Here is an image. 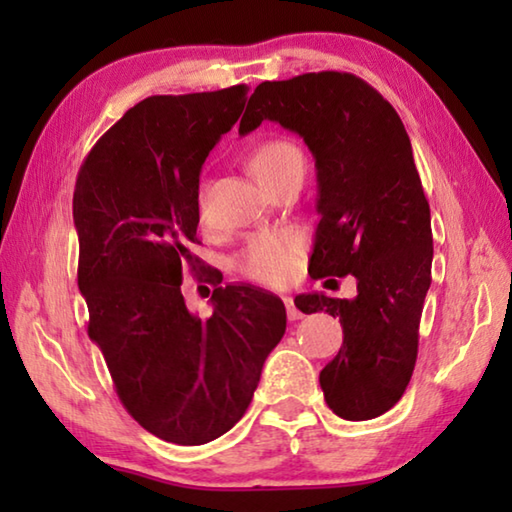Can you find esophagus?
<instances>
[{"mask_svg": "<svg viewBox=\"0 0 512 512\" xmlns=\"http://www.w3.org/2000/svg\"><path fill=\"white\" fill-rule=\"evenodd\" d=\"M284 305H287V316L289 320H300L302 318V311L296 307V302H293L291 296H284Z\"/></svg>", "mask_w": 512, "mask_h": 512, "instance_id": "esophagus-1", "label": "esophagus"}]
</instances>
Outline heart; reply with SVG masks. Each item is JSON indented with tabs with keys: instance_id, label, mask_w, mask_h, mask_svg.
I'll use <instances>...</instances> for the list:
<instances>
[{
	"instance_id": "obj_1",
	"label": "heart",
	"mask_w": 512,
	"mask_h": 512,
	"mask_svg": "<svg viewBox=\"0 0 512 512\" xmlns=\"http://www.w3.org/2000/svg\"><path fill=\"white\" fill-rule=\"evenodd\" d=\"M293 167H302V153L289 140H266L250 155V169L262 187H271ZM302 239L296 232L273 230L250 237L237 257V268L262 284H284L296 271Z\"/></svg>"
}]
</instances>
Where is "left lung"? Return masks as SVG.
Returning a JSON list of instances; mask_svg holds the SVG:
<instances>
[{
  "mask_svg": "<svg viewBox=\"0 0 512 512\" xmlns=\"http://www.w3.org/2000/svg\"><path fill=\"white\" fill-rule=\"evenodd\" d=\"M298 133L316 160L320 214L309 275L357 277V296L302 293V314L339 318L343 345L320 370L325 402L343 420H372L400 402L418 357L431 284V214L400 115L359 76L311 72L264 81L241 117Z\"/></svg>",
  "mask_w": 512,
  "mask_h": 512,
  "instance_id": "obj_1",
  "label": "left lung"
}]
</instances>
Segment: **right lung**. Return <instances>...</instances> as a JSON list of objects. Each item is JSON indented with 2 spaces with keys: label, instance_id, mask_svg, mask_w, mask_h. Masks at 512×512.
<instances>
[{
  "label": "right lung",
  "instance_id": "add662e5",
  "mask_svg": "<svg viewBox=\"0 0 512 512\" xmlns=\"http://www.w3.org/2000/svg\"><path fill=\"white\" fill-rule=\"evenodd\" d=\"M248 85L160 94L137 103L94 144L76 178L79 289L126 411L167 443L205 445L246 413L264 361L287 329L264 289L212 291V316L187 309L198 178L237 124Z\"/></svg>",
  "mask_w": 512,
  "mask_h": 512
}]
</instances>
